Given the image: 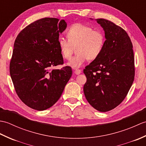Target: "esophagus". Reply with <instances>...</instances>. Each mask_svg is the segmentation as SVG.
<instances>
[{"label":"esophagus","mask_w":146,"mask_h":146,"mask_svg":"<svg viewBox=\"0 0 146 146\" xmlns=\"http://www.w3.org/2000/svg\"><path fill=\"white\" fill-rule=\"evenodd\" d=\"M82 73V71L79 70V69H75V73L76 74V75H79V74H80Z\"/></svg>","instance_id":"obj_1"}]
</instances>
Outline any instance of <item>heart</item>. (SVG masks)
I'll return each instance as SVG.
<instances>
[{"instance_id":"heart-1","label":"heart","mask_w":146,"mask_h":146,"mask_svg":"<svg viewBox=\"0 0 146 146\" xmlns=\"http://www.w3.org/2000/svg\"><path fill=\"white\" fill-rule=\"evenodd\" d=\"M66 39L58 38V44L61 53L65 59H69L72 54L73 46L76 47L77 54L71 58L68 64L78 68L88 60H94L103 50L105 36L101 31L93 29L90 26L76 23L71 26L66 32Z\"/></svg>"}]
</instances>
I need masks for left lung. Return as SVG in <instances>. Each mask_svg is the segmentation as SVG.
Wrapping results in <instances>:
<instances>
[{"mask_svg":"<svg viewBox=\"0 0 146 146\" xmlns=\"http://www.w3.org/2000/svg\"><path fill=\"white\" fill-rule=\"evenodd\" d=\"M96 21L106 40L101 54L83 70L86 77L83 92L93 107L105 112L117 107L127 95L134 80V56L124 29L104 19Z\"/></svg>","mask_w":146,"mask_h":146,"instance_id":"8db88e82","label":"left lung"}]
</instances>
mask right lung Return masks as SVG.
<instances>
[{
	"mask_svg": "<svg viewBox=\"0 0 146 146\" xmlns=\"http://www.w3.org/2000/svg\"><path fill=\"white\" fill-rule=\"evenodd\" d=\"M66 26L64 20L42 18L26 26L15 40L11 77L18 97L33 109L52 107L72 75L70 66L52 69L63 64L58 40Z\"/></svg>",
	"mask_w": 146,
	"mask_h": 146,
	"instance_id": "add662e5",
	"label": "right lung"
}]
</instances>
